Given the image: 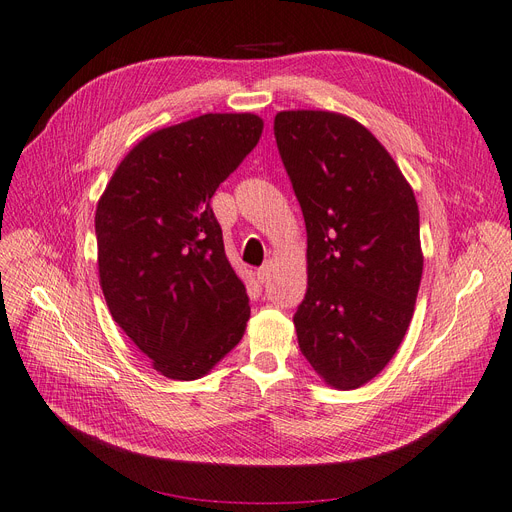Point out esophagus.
<instances>
[{"label": "esophagus", "mask_w": 512, "mask_h": 512, "mask_svg": "<svg viewBox=\"0 0 512 512\" xmlns=\"http://www.w3.org/2000/svg\"><path fill=\"white\" fill-rule=\"evenodd\" d=\"M269 275H271V264L269 262L262 264V267L256 271V279L260 281V284H264V281L269 279Z\"/></svg>", "instance_id": "34e87169"}]
</instances>
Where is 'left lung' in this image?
Segmentation results:
<instances>
[{
  "label": "left lung",
  "mask_w": 512,
  "mask_h": 512,
  "mask_svg": "<svg viewBox=\"0 0 512 512\" xmlns=\"http://www.w3.org/2000/svg\"><path fill=\"white\" fill-rule=\"evenodd\" d=\"M273 129L307 226L298 347L326 385L356 390L394 358L415 311L424 252L413 188L345 114L286 110Z\"/></svg>",
  "instance_id": "1"
}]
</instances>
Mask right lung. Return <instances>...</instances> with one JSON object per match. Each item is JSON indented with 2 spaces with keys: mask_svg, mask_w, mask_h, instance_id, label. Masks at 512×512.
Returning <instances> with one entry per match:
<instances>
[{
  "mask_svg": "<svg viewBox=\"0 0 512 512\" xmlns=\"http://www.w3.org/2000/svg\"><path fill=\"white\" fill-rule=\"evenodd\" d=\"M256 114H203L122 158L95 211L99 284L114 322L175 379H201L243 337L250 301L209 207L262 135Z\"/></svg>",
  "mask_w": 512,
  "mask_h": 512,
  "instance_id": "right-lung-1",
  "label": "right lung"
}]
</instances>
